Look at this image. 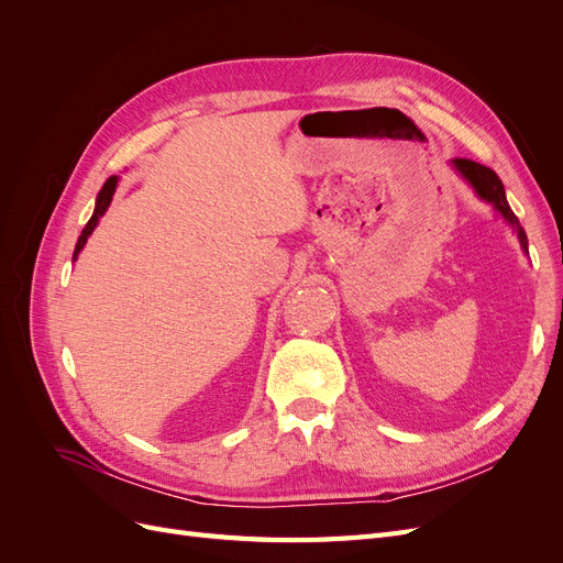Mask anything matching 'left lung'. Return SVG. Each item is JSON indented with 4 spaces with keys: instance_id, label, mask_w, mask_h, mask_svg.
Listing matches in <instances>:
<instances>
[{
    "instance_id": "1",
    "label": "left lung",
    "mask_w": 563,
    "mask_h": 563,
    "mask_svg": "<svg viewBox=\"0 0 563 563\" xmlns=\"http://www.w3.org/2000/svg\"><path fill=\"white\" fill-rule=\"evenodd\" d=\"M453 166H455V172L474 187V192L479 195L484 201H488L490 207L496 209V211L507 220V223L515 228V232H517V236H519L521 249L528 253L526 232H523V228L519 225V218L515 216V211L509 209L507 197H505V187H503V180L498 178V174L493 172V168L484 166V164H476V162H472V159H460V157L453 159Z\"/></svg>"
}]
</instances>
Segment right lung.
<instances>
[{"label":"right lung","instance_id":"obj_1","mask_svg":"<svg viewBox=\"0 0 563 563\" xmlns=\"http://www.w3.org/2000/svg\"><path fill=\"white\" fill-rule=\"evenodd\" d=\"M117 176H110L108 180H106V185H103V190L98 192V199H96V209H93V216L89 218V223H87V228L81 230V234H79V240H77V246H75V258L79 255V251L84 249V244H87V240H89V234L96 230V225H98V220H100V216H103L106 211H108V207H110V201H112V195H114V190H117Z\"/></svg>","mask_w":563,"mask_h":563}]
</instances>
